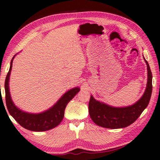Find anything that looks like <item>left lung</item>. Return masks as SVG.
<instances>
[{"label":"left lung","mask_w":160,"mask_h":160,"mask_svg":"<svg viewBox=\"0 0 160 160\" xmlns=\"http://www.w3.org/2000/svg\"><path fill=\"white\" fill-rule=\"evenodd\" d=\"M144 60L148 67V82L143 95L135 104L126 107H112L90 96L89 113L96 125L110 129L126 128L132 124L148 107L152 92V75L148 61L144 58Z\"/></svg>","instance_id":"left-lung-1"}]
</instances>
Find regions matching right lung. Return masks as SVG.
I'll list each match as a JSON object with an SVG mask.
<instances>
[{"label":"right lung","mask_w":160,"mask_h":160,"mask_svg":"<svg viewBox=\"0 0 160 160\" xmlns=\"http://www.w3.org/2000/svg\"><path fill=\"white\" fill-rule=\"evenodd\" d=\"M17 55V54H16ZM15 55L11 61L10 69L5 81V92L6 102L8 110L12 118L22 128L28 130L35 132H43L57 127L62 120L65 109L68 103L75 97L80 91V88L76 87L67 91L52 107L40 113H30L21 110L12 102L9 89L10 75L12 70V60L16 57Z\"/></svg>","instance_id":"right-lung-1"}]
</instances>
